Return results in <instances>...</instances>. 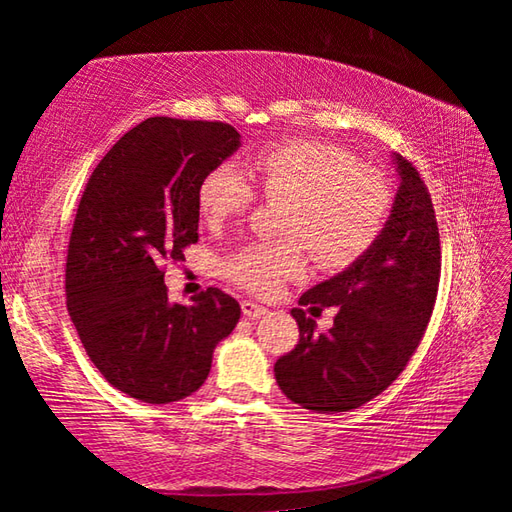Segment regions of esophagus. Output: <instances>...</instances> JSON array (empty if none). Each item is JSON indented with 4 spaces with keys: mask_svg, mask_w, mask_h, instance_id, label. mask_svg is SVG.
Returning <instances> with one entry per match:
<instances>
[{
    "mask_svg": "<svg viewBox=\"0 0 512 512\" xmlns=\"http://www.w3.org/2000/svg\"><path fill=\"white\" fill-rule=\"evenodd\" d=\"M241 311H244L246 318H259L266 314V307L257 305V302H253V300H241Z\"/></svg>",
    "mask_w": 512,
    "mask_h": 512,
    "instance_id": "34e87169",
    "label": "esophagus"
}]
</instances>
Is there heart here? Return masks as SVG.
I'll use <instances>...</instances> for the list:
<instances>
[{
	"label": "heart",
	"instance_id": "1",
	"mask_svg": "<svg viewBox=\"0 0 512 512\" xmlns=\"http://www.w3.org/2000/svg\"><path fill=\"white\" fill-rule=\"evenodd\" d=\"M246 173L268 201H284L277 241L244 246L223 262L241 289L271 296L307 266V250L320 271H343L370 253L393 207L386 173L361 164L352 151L318 140H282L250 155ZM255 187L232 164L207 171L196 192L207 225L250 210Z\"/></svg>",
	"mask_w": 512,
	"mask_h": 512
}]
</instances>
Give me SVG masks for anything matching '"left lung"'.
<instances>
[{
    "label": "left lung",
    "mask_w": 512,
    "mask_h": 512,
    "mask_svg": "<svg viewBox=\"0 0 512 512\" xmlns=\"http://www.w3.org/2000/svg\"><path fill=\"white\" fill-rule=\"evenodd\" d=\"M400 189L370 253L348 271L302 293L291 316L300 341L275 361L282 393L302 409H359L400 377L429 325L440 282V235L431 194L418 169L395 155ZM312 313L336 306L335 327L315 332Z\"/></svg>",
    "instance_id": "8db88e82"
}]
</instances>
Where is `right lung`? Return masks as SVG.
<instances>
[{
	"instance_id": "add662e5",
	"label": "right lung",
	"mask_w": 512,
	"mask_h": 512,
	"mask_svg": "<svg viewBox=\"0 0 512 512\" xmlns=\"http://www.w3.org/2000/svg\"><path fill=\"white\" fill-rule=\"evenodd\" d=\"M223 121L151 117L92 171L67 246V311L94 366L117 391L149 404L192 395L241 307L210 287L169 302L167 262L198 241L196 192L239 149Z\"/></svg>"
}]
</instances>
